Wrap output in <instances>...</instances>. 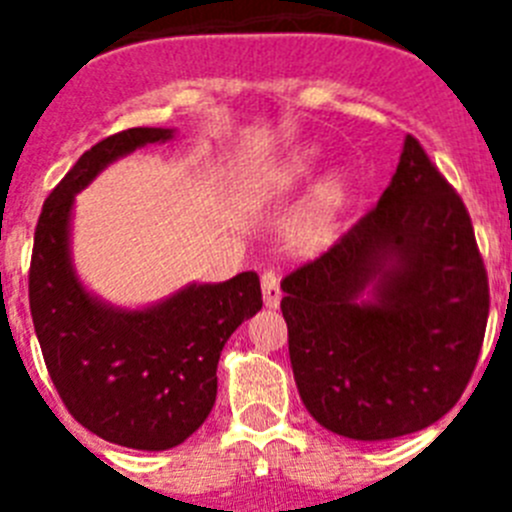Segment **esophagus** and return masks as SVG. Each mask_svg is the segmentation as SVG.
<instances>
[{
    "label": "esophagus",
    "mask_w": 512,
    "mask_h": 512,
    "mask_svg": "<svg viewBox=\"0 0 512 512\" xmlns=\"http://www.w3.org/2000/svg\"><path fill=\"white\" fill-rule=\"evenodd\" d=\"M261 289H264V305L279 307V302H282V287H279L277 271L266 269L264 274H261Z\"/></svg>",
    "instance_id": "1"
}]
</instances>
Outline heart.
I'll use <instances>...</instances> for the list:
<instances>
[{
	"label": "heart",
	"instance_id": "b5f03b06",
	"mask_svg": "<svg viewBox=\"0 0 512 512\" xmlns=\"http://www.w3.org/2000/svg\"><path fill=\"white\" fill-rule=\"evenodd\" d=\"M318 148H297L287 156L256 176L246 187V200L259 205L271 197H284L305 184L318 166ZM348 197V184L343 176H328L325 182L312 189L305 205L295 212L289 223V241L300 251H318L336 238L338 220Z\"/></svg>",
	"mask_w": 512,
	"mask_h": 512
}]
</instances>
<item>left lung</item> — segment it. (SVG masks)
I'll use <instances>...</instances> for the list:
<instances>
[{
	"label": "left lung",
	"instance_id": "left-lung-1",
	"mask_svg": "<svg viewBox=\"0 0 512 512\" xmlns=\"http://www.w3.org/2000/svg\"><path fill=\"white\" fill-rule=\"evenodd\" d=\"M282 289L297 390L328 431L408 436L467 390L490 284L467 207L413 135L377 205Z\"/></svg>",
	"mask_w": 512,
	"mask_h": 512
}]
</instances>
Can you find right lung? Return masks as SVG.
<instances>
[{
    "instance_id": "right-lung-1",
    "label": "right lung",
    "mask_w": 512,
    "mask_h": 512,
    "mask_svg": "<svg viewBox=\"0 0 512 512\" xmlns=\"http://www.w3.org/2000/svg\"><path fill=\"white\" fill-rule=\"evenodd\" d=\"M166 128H130L99 140L43 202L30 259V312L45 366L69 413L104 441L164 451L210 415L217 361L233 330L261 310L256 271L189 284L161 305L115 310L94 300L69 259L74 194L115 158L169 140Z\"/></svg>"
}]
</instances>
